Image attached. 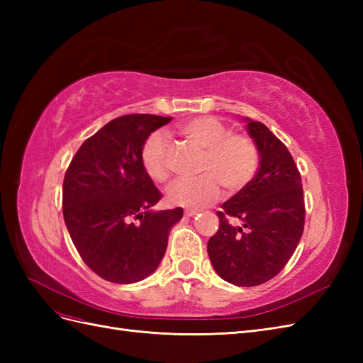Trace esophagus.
<instances>
[{"label": "esophagus", "instance_id": "obj_1", "mask_svg": "<svg viewBox=\"0 0 363 363\" xmlns=\"http://www.w3.org/2000/svg\"><path fill=\"white\" fill-rule=\"evenodd\" d=\"M199 213H200L199 208H186V211H184L186 216H195V215H199Z\"/></svg>", "mask_w": 363, "mask_h": 363}]
</instances>
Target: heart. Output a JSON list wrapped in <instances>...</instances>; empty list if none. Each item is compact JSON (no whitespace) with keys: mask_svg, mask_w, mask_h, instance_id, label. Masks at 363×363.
I'll use <instances>...</instances> for the list:
<instances>
[{"mask_svg":"<svg viewBox=\"0 0 363 363\" xmlns=\"http://www.w3.org/2000/svg\"><path fill=\"white\" fill-rule=\"evenodd\" d=\"M182 135L192 144L206 150L200 172L195 179H180L168 191L172 204L204 207L215 203L227 192L244 189L252 180L259 164L255 142L244 135H230L221 121L211 116L194 118L180 127ZM140 163L151 180L163 183L169 179V142L160 131L147 138L140 150Z\"/></svg>","mask_w":363,"mask_h":363,"instance_id":"1","label":"heart"}]
</instances>
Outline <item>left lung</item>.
Returning a JSON list of instances; mask_svg holds the SVG:
<instances>
[{
    "label": "left lung",
    "instance_id": "1",
    "mask_svg": "<svg viewBox=\"0 0 363 363\" xmlns=\"http://www.w3.org/2000/svg\"><path fill=\"white\" fill-rule=\"evenodd\" d=\"M259 151V169L244 189L218 212V232L208 239L213 269L235 286H257L276 277L304 230L301 175L286 145L262 123L242 118ZM230 218L241 224L233 226Z\"/></svg>",
    "mask_w": 363,
    "mask_h": 363
}]
</instances>
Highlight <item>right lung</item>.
Masks as SVG:
<instances>
[{
  "mask_svg": "<svg viewBox=\"0 0 363 363\" xmlns=\"http://www.w3.org/2000/svg\"><path fill=\"white\" fill-rule=\"evenodd\" d=\"M172 118L119 116L75 152L63 180V219L83 262L101 279L130 284L162 262L183 208L152 211L162 194L140 163L147 138Z\"/></svg>",
  "mask_w": 363,
  "mask_h": 363,
  "instance_id": "right-lung-1",
  "label": "right lung"
}]
</instances>
